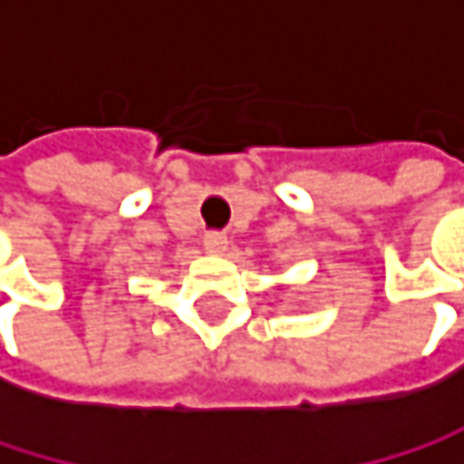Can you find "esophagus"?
Instances as JSON below:
<instances>
[{"label":"esophagus","mask_w":464,"mask_h":464,"mask_svg":"<svg viewBox=\"0 0 464 464\" xmlns=\"http://www.w3.org/2000/svg\"><path fill=\"white\" fill-rule=\"evenodd\" d=\"M204 249L209 252V255H223L226 249H228V236L220 231H212L204 236Z\"/></svg>","instance_id":"1"}]
</instances>
